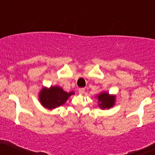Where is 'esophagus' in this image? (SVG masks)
<instances>
[{
    "label": "esophagus",
    "mask_w": 155,
    "mask_h": 155,
    "mask_svg": "<svg viewBox=\"0 0 155 155\" xmlns=\"http://www.w3.org/2000/svg\"><path fill=\"white\" fill-rule=\"evenodd\" d=\"M84 92H85L84 88H79L78 89V93L80 94H83Z\"/></svg>",
    "instance_id": "esophagus-1"
}]
</instances>
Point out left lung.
I'll list each match as a JSON object with an SVG mask.
<instances>
[{"label": "left lung", "mask_w": 155, "mask_h": 155, "mask_svg": "<svg viewBox=\"0 0 155 155\" xmlns=\"http://www.w3.org/2000/svg\"><path fill=\"white\" fill-rule=\"evenodd\" d=\"M98 106L102 110L110 109L116 104V95L110 94L107 91H103L97 96Z\"/></svg>", "instance_id": "left-lung-1"}]
</instances>
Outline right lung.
Segmentation results:
<instances>
[{"label": "right lung", "instance_id": "1", "mask_svg": "<svg viewBox=\"0 0 155 155\" xmlns=\"http://www.w3.org/2000/svg\"><path fill=\"white\" fill-rule=\"evenodd\" d=\"M73 94H74V91L68 93L59 86L43 87L39 93V101L45 108L51 110L65 104Z\"/></svg>", "mask_w": 155, "mask_h": 155}]
</instances>
